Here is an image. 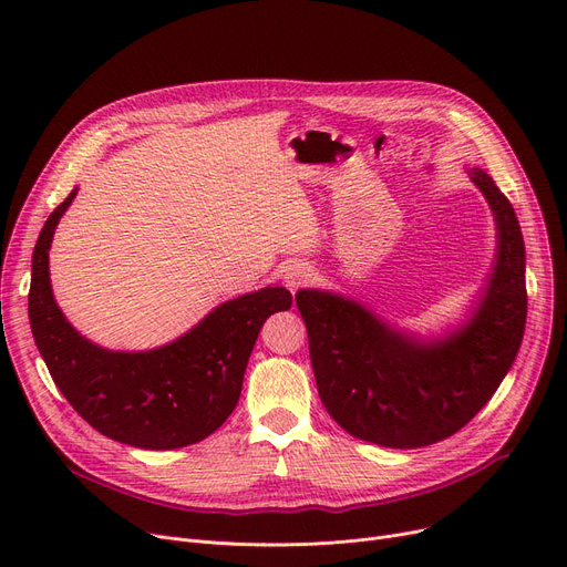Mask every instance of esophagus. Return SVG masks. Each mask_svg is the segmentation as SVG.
Here are the masks:
<instances>
[{
  "label": "esophagus",
  "mask_w": 567,
  "mask_h": 567,
  "mask_svg": "<svg viewBox=\"0 0 567 567\" xmlns=\"http://www.w3.org/2000/svg\"><path fill=\"white\" fill-rule=\"evenodd\" d=\"M282 280H285V285H287L291 291L301 289V287H306V285L312 280V268H310L308 264H301V261L289 264V266L285 268Z\"/></svg>",
  "instance_id": "obj_1"
}]
</instances>
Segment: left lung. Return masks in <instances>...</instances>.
<instances>
[{"label": "left lung", "mask_w": 567, "mask_h": 567, "mask_svg": "<svg viewBox=\"0 0 567 567\" xmlns=\"http://www.w3.org/2000/svg\"><path fill=\"white\" fill-rule=\"evenodd\" d=\"M496 225V255L468 315L436 336L400 329L351 296L299 289L319 398L355 439L423 449L462 430L508 374L526 326V250L515 208L466 167Z\"/></svg>", "instance_id": "1"}]
</instances>
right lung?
Here are the masks:
<instances>
[{
  "label": "right lung",
  "mask_w": 567,
  "mask_h": 567,
  "mask_svg": "<svg viewBox=\"0 0 567 567\" xmlns=\"http://www.w3.org/2000/svg\"><path fill=\"white\" fill-rule=\"evenodd\" d=\"M75 195L45 220L29 287V323L56 389L94 430L133 449L174 451L206 439L238 404L261 326L291 308V293L264 287L236 296L156 349L101 347L66 319L50 285L52 236Z\"/></svg>",
  "instance_id": "obj_1"
}]
</instances>
